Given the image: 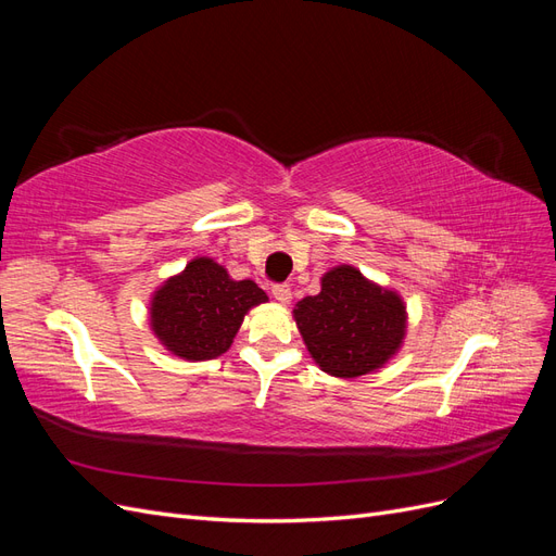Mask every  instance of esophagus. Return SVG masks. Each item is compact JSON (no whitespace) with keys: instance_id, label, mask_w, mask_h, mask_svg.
Returning <instances> with one entry per match:
<instances>
[{"instance_id":"1","label":"esophagus","mask_w":556,"mask_h":556,"mask_svg":"<svg viewBox=\"0 0 556 556\" xmlns=\"http://www.w3.org/2000/svg\"><path fill=\"white\" fill-rule=\"evenodd\" d=\"M274 296H276V301H280V304H285L288 306L290 301H292V288L290 285H274Z\"/></svg>"}]
</instances>
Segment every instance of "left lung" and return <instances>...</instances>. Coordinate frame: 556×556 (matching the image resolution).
<instances>
[{
    "label": "left lung",
    "mask_w": 556,
    "mask_h": 556,
    "mask_svg": "<svg viewBox=\"0 0 556 556\" xmlns=\"http://www.w3.org/2000/svg\"><path fill=\"white\" fill-rule=\"evenodd\" d=\"M292 317L313 362L333 378L380 371L408 331L403 296L352 264L329 268L319 278V294L296 301Z\"/></svg>",
    "instance_id": "8db88e82"
}]
</instances>
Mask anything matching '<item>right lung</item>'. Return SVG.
Returning a JSON list of instances; mask_svg holds the SVG:
<instances>
[{
  "instance_id": "1",
  "label": "right lung",
  "mask_w": 556,
  "mask_h": 556,
  "mask_svg": "<svg viewBox=\"0 0 556 556\" xmlns=\"http://www.w3.org/2000/svg\"><path fill=\"white\" fill-rule=\"evenodd\" d=\"M268 296L255 280H233L213 257H194L150 294V331L185 362L225 355L243 317Z\"/></svg>"
}]
</instances>
